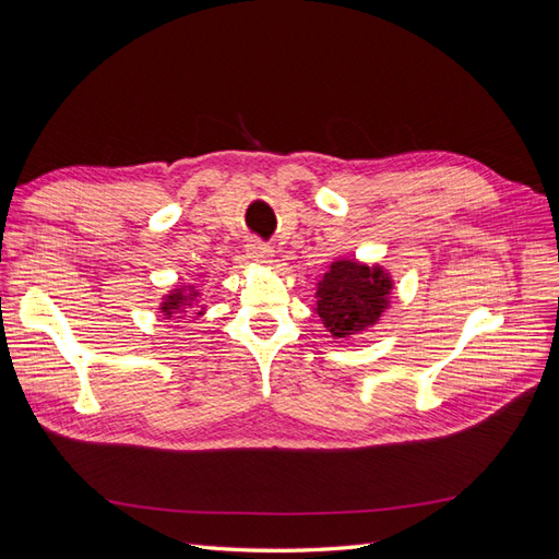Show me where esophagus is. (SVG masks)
Masks as SVG:
<instances>
[{
    "instance_id": "1",
    "label": "esophagus",
    "mask_w": 559,
    "mask_h": 559,
    "mask_svg": "<svg viewBox=\"0 0 559 559\" xmlns=\"http://www.w3.org/2000/svg\"><path fill=\"white\" fill-rule=\"evenodd\" d=\"M247 253H249L251 261H257V263H270V259H273V247H267V245L261 242V240H249Z\"/></svg>"
}]
</instances>
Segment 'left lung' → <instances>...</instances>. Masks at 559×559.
I'll return each instance as SVG.
<instances>
[{
    "label": "left lung",
    "instance_id": "8db88e82",
    "mask_svg": "<svg viewBox=\"0 0 559 559\" xmlns=\"http://www.w3.org/2000/svg\"><path fill=\"white\" fill-rule=\"evenodd\" d=\"M392 289L394 282L380 265L354 259L333 261L317 284L314 312L333 337H352L378 324Z\"/></svg>",
    "mask_w": 559,
    "mask_h": 559
}]
</instances>
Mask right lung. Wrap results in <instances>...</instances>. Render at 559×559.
I'll use <instances>...</instances> for the list:
<instances>
[{"label":"right lung","mask_w":559,"mask_h":559,"mask_svg":"<svg viewBox=\"0 0 559 559\" xmlns=\"http://www.w3.org/2000/svg\"><path fill=\"white\" fill-rule=\"evenodd\" d=\"M198 298V289H193V286H181V289H173L170 294H167L160 302V312L165 314V319H170L173 314H181L186 312V308H193V302ZM202 310H195V317H200Z\"/></svg>","instance_id":"right-lung-1"}]
</instances>
